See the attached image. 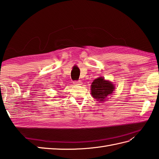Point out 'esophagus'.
<instances>
[{"mask_svg":"<svg viewBox=\"0 0 159 159\" xmlns=\"http://www.w3.org/2000/svg\"><path fill=\"white\" fill-rule=\"evenodd\" d=\"M74 83V84L75 85H82V82H81V80H74V81L73 82Z\"/></svg>","mask_w":159,"mask_h":159,"instance_id":"esophagus-1","label":"esophagus"}]
</instances>
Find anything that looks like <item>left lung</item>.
Returning a JSON list of instances; mask_svg holds the SVG:
<instances>
[{"mask_svg":"<svg viewBox=\"0 0 159 159\" xmlns=\"http://www.w3.org/2000/svg\"><path fill=\"white\" fill-rule=\"evenodd\" d=\"M92 95L98 101H104L108 96L113 93L115 87L112 83L104 80V78L99 77L92 83Z\"/></svg>","mask_w":159,"mask_h":159,"instance_id":"8db88e82","label":"left lung"}]
</instances>
